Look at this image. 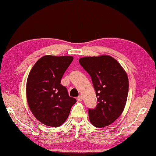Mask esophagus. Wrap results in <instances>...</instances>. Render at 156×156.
<instances>
[{"label":"esophagus","instance_id":"esophagus-1","mask_svg":"<svg viewBox=\"0 0 156 156\" xmlns=\"http://www.w3.org/2000/svg\"><path fill=\"white\" fill-rule=\"evenodd\" d=\"M77 100L78 101H82V100H83V96H82L81 95H79L78 97H77Z\"/></svg>","mask_w":156,"mask_h":156}]
</instances>
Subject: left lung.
I'll return each instance as SVG.
<instances>
[{"label":"left lung","instance_id":"8db88e82","mask_svg":"<svg viewBox=\"0 0 156 156\" xmlns=\"http://www.w3.org/2000/svg\"><path fill=\"white\" fill-rule=\"evenodd\" d=\"M79 62L90 75L97 97L96 108L88 109L90 122L97 128L111 124L126 106L129 86L127 74L110 55L83 57Z\"/></svg>","mask_w":156,"mask_h":156}]
</instances>
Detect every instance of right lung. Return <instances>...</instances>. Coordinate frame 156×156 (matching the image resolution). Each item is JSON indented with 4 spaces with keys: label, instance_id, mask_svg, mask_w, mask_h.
Masks as SVG:
<instances>
[{
    "label": "right lung",
    "instance_id": "obj_1",
    "mask_svg": "<svg viewBox=\"0 0 156 156\" xmlns=\"http://www.w3.org/2000/svg\"><path fill=\"white\" fill-rule=\"evenodd\" d=\"M73 56L45 55L32 67L26 83V98L34 116L43 124L58 127L66 121L77 101L60 84Z\"/></svg>",
    "mask_w": 156,
    "mask_h": 156
}]
</instances>
